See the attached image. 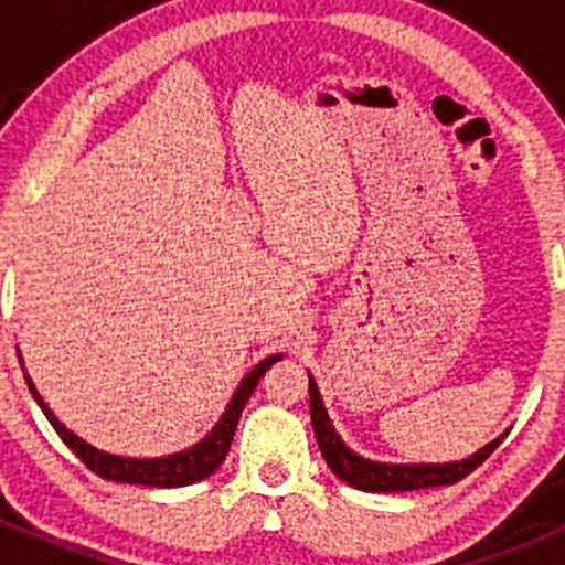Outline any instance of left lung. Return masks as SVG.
<instances>
[{
    "instance_id": "1",
    "label": "left lung",
    "mask_w": 565,
    "mask_h": 565,
    "mask_svg": "<svg viewBox=\"0 0 565 565\" xmlns=\"http://www.w3.org/2000/svg\"><path fill=\"white\" fill-rule=\"evenodd\" d=\"M308 396H311V424L313 436H317L319 450L322 458L328 461L331 472L337 478H342L344 483L362 489V492H411V489H427V487H450L458 483L461 478H467L472 469L481 467L492 452H495L501 438L489 441L483 450L472 452L463 461L452 463H379L371 458H362L348 447V444L339 438V433L333 430L331 418L326 413V404L319 396V387L313 382V376L308 373Z\"/></svg>"
}]
</instances>
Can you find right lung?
I'll return each mask as SVG.
<instances>
[{
    "mask_svg": "<svg viewBox=\"0 0 565 565\" xmlns=\"http://www.w3.org/2000/svg\"><path fill=\"white\" fill-rule=\"evenodd\" d=\"M277 359H282V353L277 356H268L248 373L239 387L234 391L232 402H228L226 413L221 416V422L214 424L212 433H209L203 441H198L194 447L183 452H174V456H163V458H124V456H109V452L96 450L93 444H87L84 438H78L76 433H70L53 411H50L47 404L42 402V396L36 393L33 382L28 379V387L36 398V404L42 407V413L47 416V422L53 424V430L58 433L64 444H67L70 450L76 452L84 463H87L96 476H102L104 481H118V483H141V487H158V489H172V487H186V483L194 481H203L214 472V469L221 467L226 461V452L232 447V438L234 430H237V422H239V413L246 407V402L252 398L254 387H257L259 376L271 367Z\"/></svg>",
    "mask_w": 565,
    "mask_h": 565,
    "instance_id": "1",
    "label": "right lung"
}]
</instances>
